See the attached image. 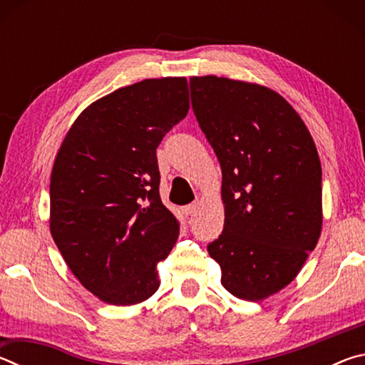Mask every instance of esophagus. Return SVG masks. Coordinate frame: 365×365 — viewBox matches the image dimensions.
<instances>
[{"instance_id": "esophagus-1", "label": "esophagus", "mask_w": 365, "mask_h": 365, "mask_svg": "<svg viewBox=\"0 0 365 365\" xmlns=\"http://www.w3.org/2000/svg\"><path fill=\"white\" fill-rule=\"evenodd\" d=\"M197 206H200V202H197V201L191 202V205H188V206H185V207H183V212H185V215H193V214L196 212Z\"/></svg>"}]
</instances>
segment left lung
<instances>
[{
  "instance_id": "1",
  "label": "left lung",
  "mask_w": 365,
  "mask_h": 365,
  "mask_svg": "<svg viewBox=\"0 0 365 365\" xmlns=\"http://www.w3.org/2000/svg\"><path fill=\"white\" fill-rule=\"evenodd\" d=\"M191 106L222 169L224 230L207 246L245 301L289 285L322 232V168L306 123L267 86L190 78Z\"/></svg>"
}]
</instances>
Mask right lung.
I'll use <instances>...</instances> for the list:
<instances>
[{
	"mask_svg": "<svg viewBox=\"0 0 365 365\" xmlns=\"http://www.w3.org/2000/svg\"><path fill=\"white\" fill-rule=\"evenodd\" d=\"M188 109L187 78H146L91 103L61 143L49 232L77 280L108 304L158 292V264L180 224L160 201L156 148Z\"/></svg>",
	"mask_w": 365,
	"mask_h": 365,
	"instance_id": "1",
	"label": "right lung"
}]
</instances>
